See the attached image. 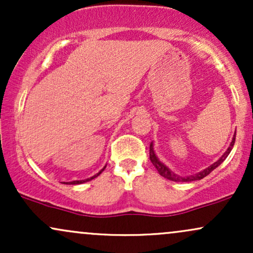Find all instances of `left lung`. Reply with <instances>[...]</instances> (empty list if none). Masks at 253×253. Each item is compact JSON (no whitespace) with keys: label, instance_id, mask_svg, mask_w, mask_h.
I'll list each match as a JSON object with an SVG mask.
<instances>
[{"label":"left lung","instance_id":"obj_1","mask_svg":"<svg viewBox=\"0 0 253 253\" xmlns=\"http://www.w3.org/2000/svg\"><path fill=\"white\" fill-rule=\"evenodd\" d=\"M234 143H236V135H234L233 140H232V143H231V145H229V147L227 149V151H226V152L223 153L222 157L219 159V161L215 162V163H214V164H211L210 168H207V169H206V170L201 171V172L196 173V175L189 176V177L177 176V175H175V173H173V172H171V171H170L169 169H168V168L165 167V165H164L163 163H161V162H159V159L157 158V156L155 155V152H153L152 143L150 144V161L152 162V164L155 165L156 169L158 170L159 175L165 177V178L170 179V181H173V182H191V181H197V179H202L203 177H206L207 175H210L211 171H213L214 169H216V168L219 167V165L221 164L222 162L225 161L226 158H227V156L229 155V152H231V150H232V147H233Z\"/></svg>","mask_w":253,"mask_h":253}]
</instances>
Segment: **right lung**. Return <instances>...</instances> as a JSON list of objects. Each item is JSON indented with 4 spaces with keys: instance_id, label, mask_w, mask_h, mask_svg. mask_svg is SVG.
<instances>
[{
    "instance_id": "add662e5",
    "label": "right lung",
    "mask_w": 253,
    "mask_h": 253,
    "mask_svg": "<svg viewBox=\"0 0 253 253\" xmlns=\"http://www.w3.org/2000/svg\"><path fill=\"white\" fill-rule=\"evenodd\" d=\"M104 169H106V167H104V168H103V169L100 171V172H98V173H96V175H95V176L90 177V178L83 179V181H72V182H69V183H70V184H81V183H85V182H88V181H90V179H92V178H95V177H97L98 175H100V173H101V172H102V171H103ZM69 183H68V184H69Z\"/></svg>"
}]
</instances>
